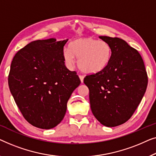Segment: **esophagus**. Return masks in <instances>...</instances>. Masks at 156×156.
I'll return each instance as SVG.
<instances>
[{
	"mask_svg": "<svg viewBox=\"0 0 156 156\" xmlns=\"http://www.w3.org/2000/svg\"><path fill=\"white\" fill-rule=\"evenodd\" d=\"M79 78H80V79L81 83H83V79H84V76L81 75V74H80V75H79Z\"/></svg>",
	"mask_w": 156,
	"mask_h": 156,
	"instance_id": "34e87169",
	"label": "esophagus"
}]
</instances>
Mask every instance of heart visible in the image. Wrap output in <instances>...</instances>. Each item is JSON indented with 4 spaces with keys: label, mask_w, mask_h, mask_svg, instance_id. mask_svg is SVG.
Returning a JSON list of instances; mask_svg holds the SVG:
<instances>
[{
    "label": "heart",
    "mask_w": 156,
    "mask_h": 156,
    "mask_svg": "<svg viewBox=\"0 0 156 156\" xmlns=\"http://www.w3.org/2000/svg\"><path fill=\"white\" fill-rule=\"evenodd\" d=\"M75 57L81 71L86 73H97L108 66L112 57V49L107 41L92 37L76 39L63 51V59L70 66L75 64Z\"/></svg>",
    "instance_id": "heart-1"
}]
</instances>
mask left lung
<instances>
[{
  "label": "left lung",
  "mask_w": 156,
  "mask_h": 156,
  "mask_svg": "<svg viewBox=\"0 0 156 156\" xmlns=\"http://www.w3.org/2000/svg\"><path fill=\"white\" fill-rule=\"evenodd\" d=\"M112 49L109 64L102 71L87 75L83 82L89 88L90 108L105 126L124 124L141 102L148 85V76L139 51L118 37H100Z\"/></svg>",
  "instance_id": "8db88e82"
}]
</instances>
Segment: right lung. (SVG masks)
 I'll use <instances>...</instances> for the list:
<instances>
[{
	"label": "right lung",
	"instance_id": "right-lung-1",
	"mask_svg": "<svg viewBox=\"0 0 156 156\" xmlns=\"http://www.w3.org/2000/svg\"><path fill=\"white\" fill-rule=\"evenodd\" d=\"M32 41L13 58L8 85L24 118L37 128H54L64 117L67 102L80 83L77 73L66 67L67 40Z\"/></svg>",
	"mask_w": 156,
	"mask_h": 156
}]
</instances>
